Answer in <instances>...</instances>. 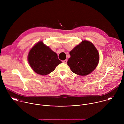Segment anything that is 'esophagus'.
I'll list each match as a JSON object with an SVG mask.
<instances>
[{
	"label": "esophagus",
	"mask_w": 124,
	"mask_h": 124,
	"mask_svg": "<svg viewBox=\"0 0 124 124\" xmlns=\"http://www.w3.org/2000/svg\"><path fill=\"white\" fill-rule=\"evenodd\" d=\"M62 62L64 63H67V59L64 60L62 61Z\"/></svg>",
	"instance_id": "34e87169"
}]
</instances>
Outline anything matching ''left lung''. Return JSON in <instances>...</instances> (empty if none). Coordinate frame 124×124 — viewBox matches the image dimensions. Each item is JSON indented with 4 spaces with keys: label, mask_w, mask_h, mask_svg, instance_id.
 <instances>
[{
    "label": "left lung",
    "mask_w": 124,
    "mask_h": 124,
    "mask_svg": "<svg viewBox=\"0 0 124 124\" xmlns=\"http://www.w3.org/2000/svg\"><path fill=\"white\" fill-rule=\"evenodd\" d=\"M67 64L72 71L79 76L91 73L98 65L100 56L95 46L90 41H82L70 52Z\"/></svg>",
    "instance_id": "left-lung-1"
}]
</instances>
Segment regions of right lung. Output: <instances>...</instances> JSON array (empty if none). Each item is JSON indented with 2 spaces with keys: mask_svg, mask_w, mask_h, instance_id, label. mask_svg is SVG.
Wrapping results in <instances>:
<instances>
[{
  "mask_svg": "<svg viewBox=\"0 0 124 124\" xmlns=\"http://www.w3.org/2000/svg\"><path fill=\"white\" fill-rule=\"evenodd\" d=\"M27 59L32 69L37 74L42 76L50 74L62 63L58 58L56 53L42 41L38 42L31 48Z\"/></svg>",
  "mask_w": 124,
  "mask_h": 124,
  "instance_id": "add662e5",
  "label": "right lung"
}]
</instances>
